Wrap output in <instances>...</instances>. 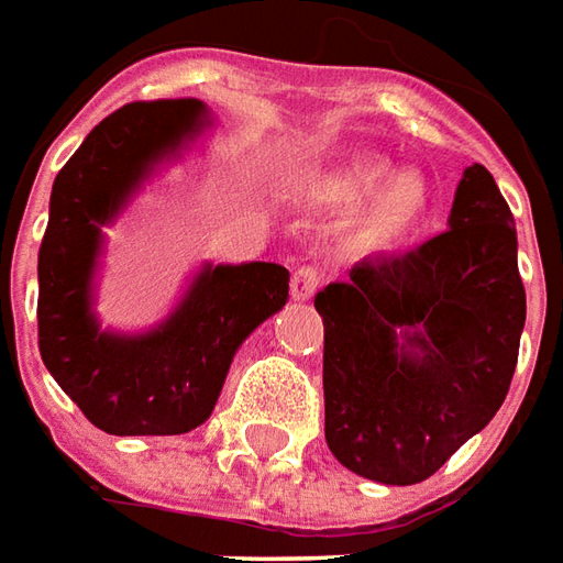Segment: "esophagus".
Masks as SVG:
<instances>
[{
	"instance_id": "1",
	"label": "esophagus",
	"mask_w": 563,
	"mask_h": 563,
	"mask_svg": "<svg viewBox=\"0 0 563 563\" xmlns=\"http://www.w3.org/2000/svg\"><path fill=\"white\" fill-rule=\"evenodd\" d=\"M319 285H322V273L316 266H297L294 275H290V297L294 300H309Z\"/></svg>"
}]
</instances>
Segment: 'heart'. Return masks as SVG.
<instances>
[{
  "instance_id": "heart-1",
  "label": "heart",
  "mask_w": 563,
  "mask_h": 563,
  "mask_svg": "<svg viewBox=\"0 0 563 563\" xmlns=\"http://www.w3.org/2000/svg\"><path fill=\"white\" fill-rule=\"evenodd\" d=\"M390 164L380 157H356L338 169H328L309 185V198L325 210H353L368 197L350 225V244L356 251H394L399 241L412 235L424 217L428 188L415 173H399L390 179Z\"/></svg>"
}]
</instances>
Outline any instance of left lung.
<instances>
[{"label": "left lung", "mask_w": 563, "mask_h": 563, "mask_svg": "<svg viewBox=\"0 0 563 563\" xmlns=\"http://www.w3.org/2000/svg\"><path fill=\"white\" fill-rule=\"evenodd\" d=\"M316 309L328 449L378 484L428 481L493 421L518 365V232L489 169H465L446 232L365 256L316 294Z\"/></svg>", "instance_id": "1"}]
</instances>
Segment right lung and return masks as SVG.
I'll use <instances>...</instances> for the list:
<instances>
[{"label": "right lung", "instance_id": "obj_1", "mask_svg": "<svg viewBox=\"0 0 563 563\" xmlns=\"http://www.w3.org/2000/svg\"><path fill=\"white\" fill-rule=\"evenodd\" d=\"M203 114L198 98L123 104L86 135L52 185L40 247V356L79 412L114 437H169L203 424L238 346L288 303L290 275L278 263L203 266L154 331L98 328L92 275L101 225L154 164L207 126Z\"/></svg>", "mask_w": 563, "mask_h": 563}]
</instances>
